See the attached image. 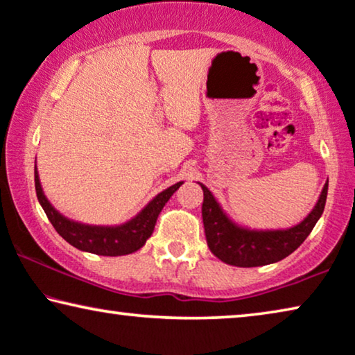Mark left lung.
<instances>
[{"label":"left lung","mask_w":355,"mask_h":355,"mask_svg":"<svg viewBox=\"0 0 355 355\" xmlns=\"http://www.w3.org/2000/svg\"><path fill=\"white\" fill-rule=\"evenodd\" d=\"M199 184L204 191L202 221L210 252L223 263L239 268H255L277 263L293 253L303 244L319 221L320 215L324 214L327 191H329V180H327L314 209L296 226L288 230L257 231L234 223L216 202L209 188L202 183Z\"/></svg>","instance_id":"8db88e82"}]
</instances>
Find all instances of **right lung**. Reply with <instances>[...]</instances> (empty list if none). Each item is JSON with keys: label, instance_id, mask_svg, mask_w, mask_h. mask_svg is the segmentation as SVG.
<instances>
[{"label": "right lung", "instance_id": "obj_1", "mask_svg": "<svg viewBox=\"0 0 355 355\" xmlns=\"http://www.w3.org/2000/svg\"><path fill=\"white\" fill-rule=\"evenodd\" d=\"M180 184H183V182H178L167 189H164L139 215H135L127 223L119 226H94L68 220L67 216H63L52 207V204L47 200L44 193H42L38 171H36L35 166L36 196H38L41 207L46 211L47 218H49L55 231L59 232L68 244L79 248V250L103 257L129 255V253H134L144 247L148 237L155 231L156 220L164 209V205L180 188Z\"/></svg>", "mask_w": 355, "mask_h": 355}]
</instances>
